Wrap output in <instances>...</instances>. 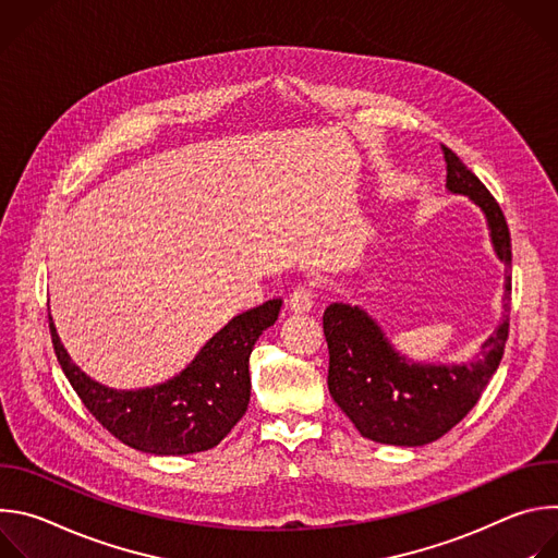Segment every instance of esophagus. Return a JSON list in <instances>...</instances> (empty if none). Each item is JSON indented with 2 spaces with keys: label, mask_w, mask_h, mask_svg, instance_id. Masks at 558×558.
I'll return each instance as SVG.
<instances>
[{
  "label": "esophagus",
  "mask_w": 558,
  "mask_h": 558,
  "mask_svg": "<svg viewBox=\"0 0 558 558\" xmlns=\"http://www.w3.org/2000/svg\"><path fill=\"white\" fill-rule=\"evenodd\" d=\"M287 302H289V308H291V311H295V313H308V311L313 308V304H315V293H313L311 287L300 284V287H295V289L291 291V295H289Z\"/></svg>",
  "instance_id": "1"
}]
</instances>
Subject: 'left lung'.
Instances as JSON below:
<instances>
[{
	"instance_id": "1",
	"label": "left lung",
	"mask_w": 558,
	"mask_h": 558,
	"mask_svg": "<svg viewBox=\"0 0 558 558\" xmlns=\"http://www.w3.org/2000/svg\"><path fill=\"white\" fill-rule=\"evenodd\" d=\"M446 187L468 196L488 220L497 258L506 265L504 323L465 364H420L400 355L373 317L344 302L327 306L323 327L329 344V392L362 437L390 446H424L457 426L480 402L499 368L510 329L512 245L506 216L461 158L441 145Z\"/></svg>"
}]
</instances>
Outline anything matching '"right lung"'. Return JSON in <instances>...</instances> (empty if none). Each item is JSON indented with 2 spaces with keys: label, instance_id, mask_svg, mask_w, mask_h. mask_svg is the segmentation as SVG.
<instances>
[{
  "label": "right lung",
  "instance_id": "add662e5",
  "mask_svg": "<svg viewBox=\"0 0 558 558\" xmlns=\"http://www.w3.org/2000/svg\"><path fill=\"white\" fill-rule=\"evenodd\" d=\"M274 298L231 320L172 379L149 388L117 390L72 364L50 320L54 355L78 400L130 448L149 454H192L218 446L247 411L250 355L280 313Z\"/></svg>",
  "mask_w": 558,
  "mask_h": 558
}]
</instances>
